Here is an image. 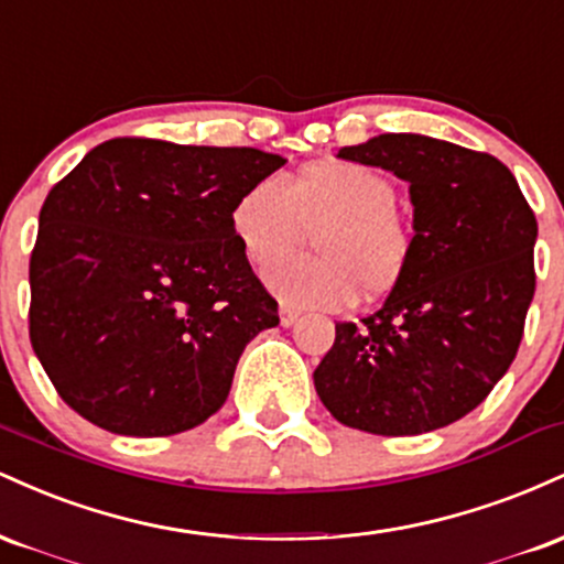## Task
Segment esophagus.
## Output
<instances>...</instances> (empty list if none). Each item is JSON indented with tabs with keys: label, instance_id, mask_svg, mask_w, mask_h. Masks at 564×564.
Returning <instances> with one entry per match:
<instances>
[{
	"label": "esophagus",
	"instance_id": "obj_1",
	"mask_svg": "<svg viewBox=\"0 0 564 564\" xmlns=\"http://www.w3.org/2000/svg\"><path fill=\"white\" fill-rule=\"evenodd\" d=\"M278 315H281V326H294L296 318H300V310L286 307V304H283V307L278 310Z\"/></svg>",
	"mask_w": 564,
	"mask_h": 564
}]
</instances>
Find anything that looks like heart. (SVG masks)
<instances>
[{
    "mask_svg": "<svg viewBox=\"0 0 564 564\" xmlns=\"http://www.w3.org/2000/svg\"><path fill=\"white\" fill-rule=\"evenodd\" d=\"M392 180L358 161H321L304 166L286 185L262 177L238 196L230 228L243 257L268 268L316 230L315 258L273 265L264 283L296 307H347L392 291L408 275L416 236L394 209Z\"/></svg>",
    "mask_w": 564,
    "mask_h": 564,
    "instance_id": "heart-1",
    "label": "heart"
}]
</instances>
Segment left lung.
<instances>
[{"label": "left lung", "mask_w": 564, "mask_h": 564, "mask_svg": "<svg viewBox=\"0 0 564 564\" xmlns=\"http://www.w3.org/2000/svg\"><path fill=\"white\" fill-rule=\"evenodd\" d=\"M339 159L405 180L408 275L373 315L336 323L315 390L336 422L384 437L458 422L520 349L535 291L533 209L496 156L424 134H379Z\"/></svg>", "instance_id": "left-lung-1"}]
</instances>
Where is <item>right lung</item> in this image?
Listing matches in <instances>:
<instances>
[{
  "instance_id": "1",
  "label": "right lung",
  "mask_w": 564,
  "mask_h": 564,
  "mask_svg": "<svg viewBox=\"0 0 564 564\" xmlns=\"http://www.w3.org/2000/svg\"><path fill=\"white\" fill-rule=\"evenodd\" d=\"M283 164L257 148L116 138L47 193L29 336L79 416L116 435L166 437L223 408L243 347L278 326L230 212Z\"/></svg>"
}]
</instances>
